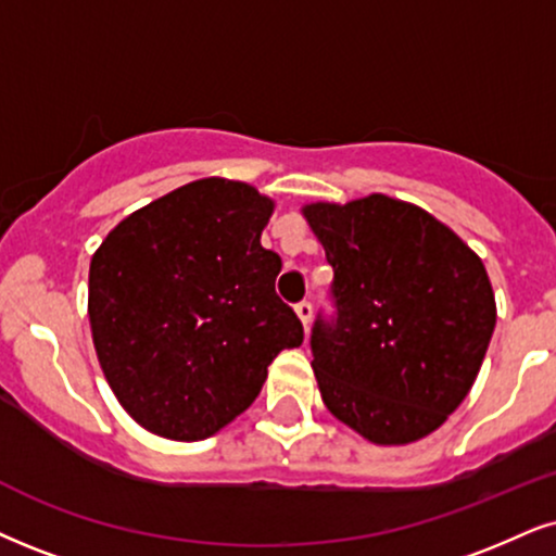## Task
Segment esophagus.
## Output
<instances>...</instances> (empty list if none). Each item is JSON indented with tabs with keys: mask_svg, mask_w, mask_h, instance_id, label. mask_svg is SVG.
Segmentation results:
<instances>
[{
	"mask_svg": "<svg viewBox=\"0 0 556 556\" xmlns=\"http://www.w3.org/2000/svg\"><path fill=\"white\" fill-rule=\"evenodd\" d=\"M296 314H299V319H301V325H309L312 321V301H299L296 304Z\"/></svg>",
	"mask_w": 556,
	"mask_h": 556,
	"instance_id": "34e87169",
	"label": "esophagus"
}]
</instances>
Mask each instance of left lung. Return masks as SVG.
Masks as SVG:
<instances>
[{"label": "left lung", "instance_id": "1", "mask_svg": "<svg viewBox=\"0 0 556 556\" xmlns=\"http://www.w3.org/2000/svg\"><path fill=\"white\" fill-rule=\"evenodd\" d=\"M304 216L334 270V317L312 327L321 400L366 441H420L488 353L497 312L482 260L428 211L381 193Z\"/></svg>", "mask_w": 556, "mask_h": 556}]
</instances>
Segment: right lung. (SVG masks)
<instances>
[{"label":"right lung","mask_w":556,"mask_h":556,"mask_svg":"<svg viewBox=\"0 0 556 556\" xmlns=\"http://www.w3.org/2000/svg\"><path fill=\"white\" fill-rule=\"evenodd\" d=\"M270 198L205 177L126 216L89 263V327L128 415L203 441L242 415L304 327L278 299L280 257L260 244Z\"/></svg>","instance_id":"obj_1"}]
</instances>
